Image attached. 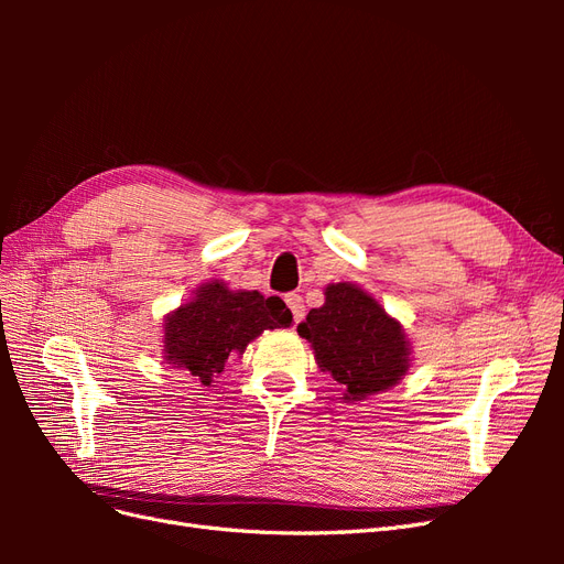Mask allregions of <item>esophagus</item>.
<instances>
[{
    "label": "esophagus",
    "instance_id": "esophagus-1",
    "mask_svg": "<svg viewBox=\"0 0 564 564\" xmlns=\"http://www.w3.org/2000/svg\"><path fill=\"white\" fill-rule=\"evenodd\" d=\"M286 305H289V311H292V315H294V324H299L301 319H303V315H305V305H303V299L299 296V294H286Z\"/></svg>",
    "mask_w": 564,
    "mask_h": 564
}]
</instances>
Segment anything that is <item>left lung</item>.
Returning <instances> with one entry per match:
<instances>
[{
  "mask_svg": "<svg viewBox=\"0 0 564 564\" xmlns=\"http://www.w3.org/2000/svg\"><path fill=\"white\" fill-rule=\"evenodd\" d=\"M299 336L311 344L319 371L344 390V402L390 390L412 367V344L400 319L352 282L327 284L324 303L305 315Z\"/></svg>",
  "mask_w": 564,
  "mask_h": 564,
  "instance_id": "1",
  "label": "left lung"
}]
</instances>
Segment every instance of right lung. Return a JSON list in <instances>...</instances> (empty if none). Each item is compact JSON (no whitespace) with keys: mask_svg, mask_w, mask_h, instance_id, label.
<instances>
[{"mask_svg":"<svg viewBox=\"0 0 564 564\" xmlns=\"http://www.w3.org/2000/svg\"><path fill=\"white\" fill-rule=\"evenodd\" d=\"M292 311L278 296L230 289L224 280L199 284L193 296L164 315L162 357L169 367L183 369L214 388L228 357H242L247 346L265 329H286Z\"/></svg>","mask_w":564,"mask_h":564,"instance_id":"right-lung-1","label":"right lung"}]
</instances>
